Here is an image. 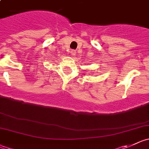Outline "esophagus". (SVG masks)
Returning a JSON list of instances; mask_svg holds the SVG:
<instances>
[{
  "label": "esophagus",
  "mask_w": 149,
  "mask_h": 149,
  "mask_svg": "<svg viewBox=\"0 0 149 149\" xmlns=\"http://www.w3.org/2000/svg\"><path fill=\"white\" fill-rule=\"evenodd\" d=\"M76 51H73V50H72V51H70V54H71L73 56L76 55Z\"/></svg>",
  "instance_id": "esophagus-1"
}]
</instances>
